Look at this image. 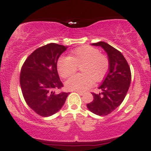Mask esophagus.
<instances>
[{"label": "esophagus", "instance_id": "esophagus-1", "mask_svg": "<svg viewBox=\"0 0 151 151\" xmlns=\"http://www.w3.org/2000/svg\"><path fill=\"white\" fill-rule=\"evenodd\" d=\"M76 92H77L78 93H79V95H81V96H82L83 94H84V92H82V91H75Z\"/></svg>", "mask_w": 151, "mask_h": 151}]
</instances>
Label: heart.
<instances>
[{"label":"heart","instance_id":"b5f03b06","mask_svg":"<svg viewBox=\"0 0 151 151\" xmlns=\"http://www.w3.org/2000/svg\"><path fill=\"white\" fill-rule=\"evenodd\" d=\"M81 66L82 74H77L69 78L65 87L72 91H85L92 86L93 80L101 81L109 70V60L101 55L96 48L84 45L76 48L70 58L62 56L59 58L57 67L62 77H70Z\"/></svg>","mask_w":151,"mask_h":151}]
</instances>
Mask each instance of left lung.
I'll return each mask as SVG.
<instances>
[{"label": "left lung", "instance_id": "8db88e82", "mask_svg": "<svg viewBox=\"0 0 151 151\" xmlns=\"http://www.w3.org/2000/svg\"><path fill=\"white\" fill-rule=\"evenodd\" d=\"M91 45L101 47L108 55L109 72L99 86V93H92L93 100L86 104L90 111L99 116H106L122 103L129 89L131 73L129 64L119 50L108 43L99 42Z\"/></svg>", "mask_w": 151, "mask_h": 151}]
</instances>
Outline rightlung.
<instances>
[{
	"instance_id": "obj_1",
	"label": "right lung",
	"mask_w": 151,
	"mask_h": 151,
	"mask_svg": "<svg viewBox=\"0 0 151 151\" xmlns=\"http://www.w3.org/2000/svg\"><path fill=\"white\" fill-rule=\"evenodd\" d=\"M68 47L50 43L37 48L22 65L21 90L27 104L35 113L47 117L60 111L70 93H58L63 86L58 72V59Z\"/></svg>"
}]
</instances>
